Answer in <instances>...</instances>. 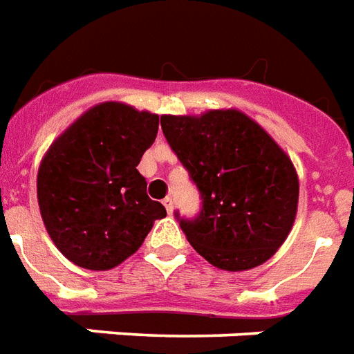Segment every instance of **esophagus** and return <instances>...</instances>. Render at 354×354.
Here are the masks:
<instances>
[{
  "mask_svg": "<svg viewBox=\"0 0 354 354\" xmlns=\"http://www.w3.org/2000/svg\"><path fill=\"white\" fill-rule=\"evenodd\" d=\"M163 204H165V208H167V212H169V214H172V208H174V198L167 197L163 201Z\"/></svg>",
  "mask_w": 354,
  "mask_h": 354,
  "instance_id": "34e87169",
  "label": "esophagus"
}]
</instances>
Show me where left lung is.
I'll list each match as a JSON object with an SVG mask.
<instances>
[{"mask_svg":"<svg viewBox=\"0 0 354 354\" xmlns=\"http://www.w3.org/2000/svg\"><path fill=\"white\" fill-rule=\"evenodd\" d=\"M170 150L197 185L201 210L174 212L189 243L217 268H255L295 223L297 170L266 131L238 111L161 116Z\"/></svg>","mask_w":354,"mask_h":354,"instance_id":"1","label":"left lung"}]
</instances>
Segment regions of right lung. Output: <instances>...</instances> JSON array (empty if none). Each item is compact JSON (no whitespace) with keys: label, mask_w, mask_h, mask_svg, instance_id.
<instances>
[{"label":"right lung","mask_w":354,"mask_h":354,"mask_svg":"<svg viewBox=\"0 0 354 354\" xmlns=\"http://www.w3.org/2000/svg\"><path fill=\"white\" fill-rule=\"evenodd\" d=\"M159 116L122 103L93 106L46 151L37 174L44 227L71 263L109 270L142 245L167 216L146 193L140 157L157 137Z\"/></svg>","instance_id":"1"}]
</instances>
